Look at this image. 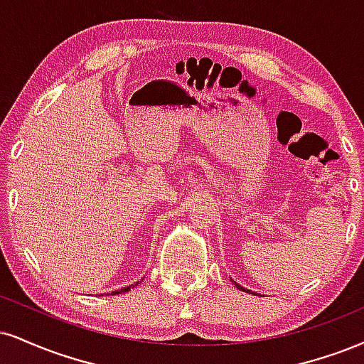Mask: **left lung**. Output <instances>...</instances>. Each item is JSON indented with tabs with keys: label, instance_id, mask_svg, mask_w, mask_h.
I'll return each instance as SVG.
<instances>
[{
	"label": "left lung",
	"instance_id": "8db88e82",
	"mask_svg": "<svg viewBox=\"0 0 364 364\" xmlns=\"http://www.w3.org/2000/svg\"><path fill=\"white\" fill-rule=\"evenodd\" d=\"M234 284H235V287L239 288V290H242V291H249V290H246V288H242V287H240V284H237L235 282H234ZM249 293H251V291H249Z\"/></svg>",
	"mask_w": 364,
	"mask_h": 364
}]
</instances>
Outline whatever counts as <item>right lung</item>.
<instances>
[{"label":"right lung","instance_id":"right-lung-1","mask_svg":"<svg viewBox=\"0 0 364 364\" xmlns=\"http://www.w3.org/2000/svg\"><path fill=\"white\" fill-rule=\"evenodd\" d=\"M135 284H139V283H135ZM135 284H132V287H127V288H122V290H118V291H113V295H118V293H122V291H129L130 288H134Z\"/></svg>","mask_w":364,"mask_h":364}]
</instances>
